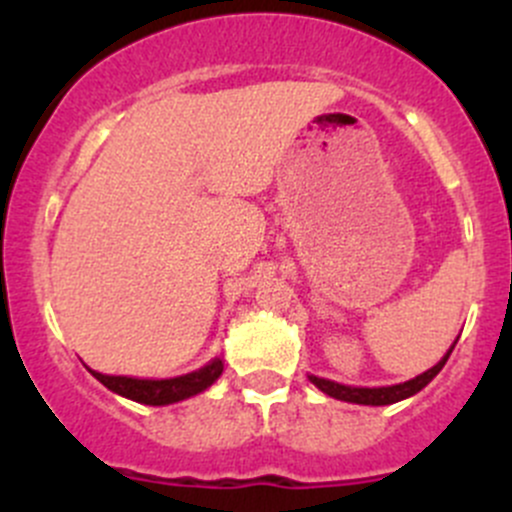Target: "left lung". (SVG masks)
Returning a JSON list of instances; mask_svg holds the SVG:
<instances>
[{
    "mask_svg": "<svg viewBox=\"0 0 512 512\" xmlns=\"http://www.w3.org/2000/svg\"><path fill=\"white\" fill-rule=\"evenodd\" d=\"M456 342L451 344V349H448L446 356H443L436 366H431L428 371L418 374L416 379L404 381V384L374 386V389H366V386H344V384H337V381L319 379V376H309V381H312L319 391H324L327 396H332V399L349 401V404H364V406H389V404H396V401H404V399H409V396L418 394V391H421L428 381H433V376L443 369V364H446L448 356H451Z\"/></svg>",
    "mask_w": 512,
    "mask_h": 512,
    "instance_id": "obj_1",
    "label": "left lung"
}]
</instances>
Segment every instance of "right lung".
<instances>
[{
  "label": "right lung",
  "instance_id": "right-lung-1",
  "mask_svg": "<svg viewBox=\"0 0 512 512\" xmlns=\"http://www.w3.org/2000/svg\"><path fill=\"white\" fill-rule=\"evenodd\" d=\"M98 381H101L106 389H111L113 394L126 396V399L138 401V404L146 406H165L175 404V401L190 399V396L200 394L208 386H213L218 381V376L223 374V359L215 356L210 364H205L203 369L190 371V374L175 376V379H133V376H108L91 371Z\"/></svg>",
  "mask_w": 512,
  "mask_h": 512
}]
</instances>
